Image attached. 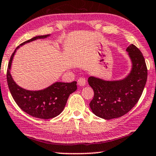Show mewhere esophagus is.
I'll use <instances>...</instances> for the list:
<instances>
[{
    "label": "esophagus",
    "instance_id": "34e87169",
    "mask_svg": "<svg viewBox=\"0 0 156 156\" xmlns=\"http://www.w3.org/2000/svg\"><path fill=\"white\" fill-rule=\"evenodd\" d=\"M86 80L85 78H80L78 80V86H84L86 85Z\"/></svg>",
    "mask_w": 156,
    "mask_h": 156
}]
</instances>
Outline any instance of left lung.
Listing matches in <instances>:
<instances>
[{"instance_id":"1","label":"left lung","mask_w":156,"mask_h":156,"mask_svg":"<svg viewBox=\"0 0 156 156\" xmlns=\"http://www.w3.org/2000/svg\"><path fill=\"white\" fill-rule=\"evenodd\" d=\"M126 51L132 62V69L126 77L118 80L94 76L88 79L94 92L90 108L99 118L110 120L125 115L137 103L143 91L147 78L145 60L134 45H129Z\"/></svg>"}]
</instances>
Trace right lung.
Returning <instances> with one entry per match:
<instances>
[{
  "label": "right lung",
  "mask_w": 156,
  "mask_h": 156,
  "mask_svg": "<svg viewBox=\"0 0 156 156\" xmlns=\"http://www.w3.org/2000/svg\"><path fill=\"white\" fill-rule=\"evenodd\" d=\"M49 36L50 35L35 36L17 46L9 60L6 75L9 89L17 105L30 115L41 119H52L63 111L70 94L76 91L77 82H55L44 89L30 91L15 83L10 70L14 54L20 46L37 39L46 38Z\"/></svg>",
  "instance_id": "1"
}]
</instances>
